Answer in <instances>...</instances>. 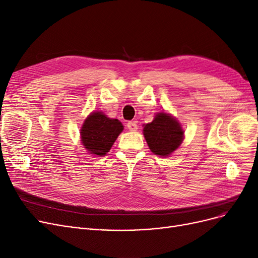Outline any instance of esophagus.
I'll return each instance as SVG.
<instances>
[{"label": "esophagus", "mask_w": 258, "mask_h": 258, "mask_svg": "<svg viewBox=\"0 0 258 258\" xmlns=\"http://www.w3.org/2000/svg\"><path fill=\"white\" fill-rule=\"evenodd\" d=\"M127 128L130 131H137L138 130V123H137V121H128Z\"/></svg>", "instance_id": "1"}]
</instances>
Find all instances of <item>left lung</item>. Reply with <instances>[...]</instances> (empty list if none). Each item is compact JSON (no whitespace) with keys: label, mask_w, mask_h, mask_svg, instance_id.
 <instances>
[{"label":"left lung","mask_w":258,"mask_h":258,"mask_svg":"<svg viewBox=\"0 0 258 258\" xmlns=\"http://www.w3.org/2000/svg\"><path fill=\"white\" fill-rule=\"evenodd\" d=\"M143 135L150 150L166 157L177 150L184 139V130L173 116L165 112L157 113L152 122L144 124Z\"/></svg>","instance_id":"8db88e82"}]
</instances>
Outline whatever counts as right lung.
<instances>
[{
	"mask_svg": "<svg viewBox=\"0 0 258 258\" xmlns=\"http://www.w3.org/2000/svg\"><path fill=\"white\" fill-rule=\"evenodd\" d=\"M122 130L123 126L118 119L110 118L102 112H93L82 126V143L89 154L105 156Z\"/></svg>",
	"mask_w": 258,
	"mask_h": 258,
	"instance_id": "right-lung-1",
	"label": "right lung"
}]
</instances>
